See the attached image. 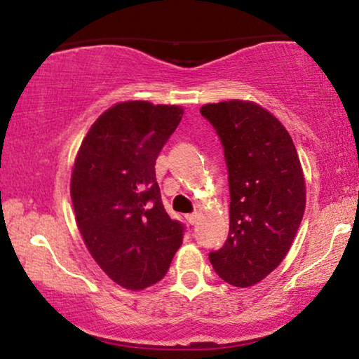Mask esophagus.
Returning <instances> with one entry per match:
<instances>
[{"label":"esophagus","mask_w":359,"mask_h":359,"mask_svg":"<svg viewBox=\"0 0 359 359\" xmlns=\"http://www.w3.org/2000/svg\"><path fill=\"white\" fill-rule=\"evenodd\" d=\"M198 219H199L198 212H193V214H188V215H186V220H188V222H189L191 225H194L196 222H198Z\"/></svg>","instance_id":"34e87169"}]
</instances>
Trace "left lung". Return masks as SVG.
<instances>
[{
	"label": "left lung",
	"instance_id": "8db88e82",
	"mask_svg": "<svg viewBox=\"0 0 359 359\" xmlns=\"http://www.w3.org/2000/svg\"><path fill=\"white\" fill-rule=\"evenodd\" d=\"M201 114L224 147L230 191L229 237L210 264L225 283L253 286L283 262L301 225V161L281 122L255 102L205 104Z\"/></svg>",
	"mask_w": 359,
	"mask_h": 359
}]
</instances>
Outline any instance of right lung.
Returning a JSON list of instances; mask_svg holds the SVG:
<instances>
[{"label":"right lung","mask_w":359,"mask_h":359,"mask_svg":"<svg viewBox=\"0 0 359 359\" xmlns=\"http://www.w3.org/2000/svg\"><path fill=\"white\" fill-rule=\"evenodd\" d=\"M180 106L129 101L97 117L78 151L72 203L93 258L112 281L139 291L158 283L183 243L166 214L155 161L178 127Z\"/></svg>","instance_id":"right-lung-1"}]
</instances>
